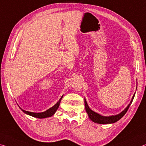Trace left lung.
I'll return each instance as SVG.
<instances>
[{"mask_svg":"<svg viewBox=\"0 0 146 146\" xmlns=\"http://www.w3.org/2000/svg\"><path fill=\"white\" fill-rule=\"evenodd\" d=\"M135 93L134 94L132 98V100L130 102V104L128 105L127 107L123 110L122 112H121L120 114H117V115L114 116H104L100 115V114H98L96 113V112L92 111L91 109L89 108V106H88L87 102L85 99V110L87 111L88 114V116H89V118L92 121H94V123H100V124H107V123H113L116 122L117 121H118L120 119H121L122 117L125 115V114L127 113V110L131 106V103H132L133 100L134 99V97H135Z\"/></svg>","mask_w":146,"mask_h":146,"instance_id":"8db88e82","label":"left lung"}]
</instances>
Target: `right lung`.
Segmentation results:
<instances>
[{
    "label": "right lung",
    "mask_w": 146,
    "mask_h": 146,
    "mask_svg": "<svg viewBox=\"0 0 146 146\" xmlns=\"http://www.w3.org/2000/svg\"><path fill=\"white\" fill-rule=\"evenodd\" d=\"M63 96H62L61 98L59 99V100L58 101V102H57V104H55L53 107H52L51 108L48 109L47 111H46L42 112V113H32V112L25 111V110H23V109H21V110H22V111L25 113L27 114L30 116L35 117V118H48V117H50L52 115H54L55 113H56V111L57 110V109H58V107L59 106V104H60L61 100L62 99V98H63Z\"/></svg>",
    "instance_id": "obj_1"
}]
</instances>
